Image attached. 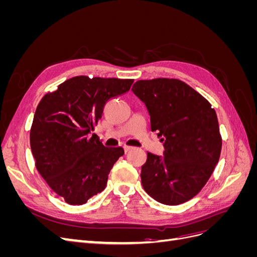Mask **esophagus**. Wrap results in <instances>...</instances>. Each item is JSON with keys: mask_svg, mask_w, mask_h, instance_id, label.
<instances>
[{"mask_svg": "<svg viewBox=\"0 0 257 257\" xmlns=\"http://www.w3.org/2000/svg\"><path fill=\"white\" fill-rule=\"evenodd\" d=\"M131 150H133V147H131V146H124V151L128 152V151H131Z\"/></svg>", "mask_w": 257, "mask_h": 257, "instance_id": "1", "label": "esophagus"}]
</instances>
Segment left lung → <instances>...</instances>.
I'll return each mask as SVG.
<instances>
[{
    "instance_id": "8db88e82",
    "label": "left lung",
    "mask_w": 257,
    "mask_h": 257,
    "mask_svg": "<svg viewBox=\"0 0 257 257\" xmlns=\"http://www.w3.org/2000/svg\"><path fill=\"white\" fill-rule=\"evenodd\" d=\"M132 91L145 103L151 131L163 137L165 149L162 157L147 152L144 189L161 204H183L201 191L219 162L222 137L215 110L179 79L138 80Z\"/></svg>"
}]
</instances>
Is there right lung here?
<instances>
[{
  "instance_id": "right-lung-1",
  "label": "right lung",
  "mask_w": 257,
  "mask_h": 257,
  "mask_svg": "<svg viewBox=\"0 0 257 257\" xmlns=\"http://www.w3.org/2000/svg\"><path fill=\"white\" fill-rule=\"evenodd\" d=\"M134 79L76 76L45 94L30 132L38 173L69 205H83L102 192L122 147L108 148L93 134L104 106L131 89Z\"/></svg>"
}]
</instances>
